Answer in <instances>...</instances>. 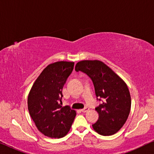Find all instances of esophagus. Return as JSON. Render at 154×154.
Returning <instances> with one entry per match:
<instances>
[{"label":"esophagus","mask_w":154,"mask_h":154,"mask_svg":"<svg viewBox=\"0 0 154 154\" xmlns=\"http://www.w3.org/2000/svg\"><path fill=\"white\" fill-rule=\"evenodd\" d=\"M89 109H90L88 108V107H85L84 109H81V111H82V112H83V113H85V112H87V111H89Z\"/></svg>","instance_id":"1"}]
</instances>
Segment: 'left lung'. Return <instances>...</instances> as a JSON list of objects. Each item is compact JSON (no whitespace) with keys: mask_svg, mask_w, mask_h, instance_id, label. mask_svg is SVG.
Returning a JSON list of instances; mask_svg holds the SVG:
<instances>
[{"mask_svg":"<svg viewBox=\"0 0 154 154\" xmlns=\"http://www.w3.org/2000/svg\"><path fill=\"white\" fill-rule=\"evenodd\" d=\"M75 70L86 73L92 79L97 97L103 100L95 108L99 119L92 125L93 129L104 136L116 133L127 121L131 108V97L126 83L99 60L81 61Z\"/></svg>","mask_w":154,"mask_h":154,"instance_id":"1","label":"left lung"}]
</instances>
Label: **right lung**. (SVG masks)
I'll use <instances>...</instances> for the list:
<instances>
[{
  "label": "right lung",
  "mask_w": 154,
  "mask_h": 154,
  "mask_svg": "<svg viewBox=\"0 0 154 154\" xmlns=\"http://www.w3.org/2000/svg\"><path fill=\"white\" fill-rule=\"evenodd\" d=\"M74 62L60 61L45 67L28 96V109L38 130L51 138L68 133L76 112L62 106V88L73 69Z\"/></svg>",
  "instance_id": "add662e5"
}]
</instances>
